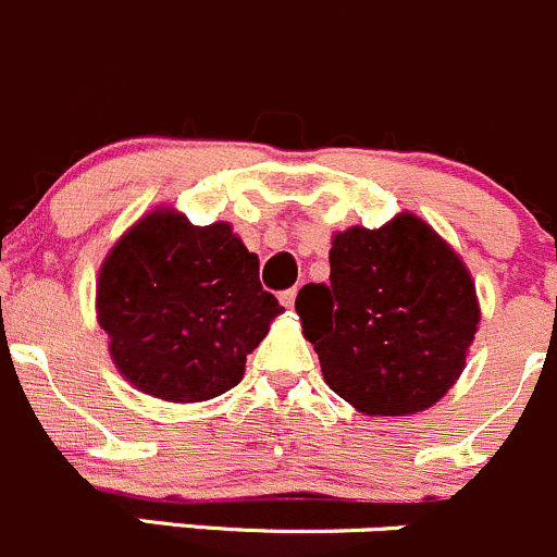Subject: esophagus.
<instances>
[{
    "label": "esophagus",
    "mask_w": 557,
    "mask_h": 557,
    "mask_svg": "<svg viewBox=\"0 0 557 557\" xmlns=\"http://www.w3.org/2000/svg\"><path fill=\"white\" fill-rule=\"evenodd\" d=\"M296 294H299V290H296V288H288V290H283V294H280V305H283V307H294V301H296Z\"/></svg>",
    "instance_id": "obj_1"
}]
</instances>
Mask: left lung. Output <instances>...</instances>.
<instances>
[{
	"label": "left lung",
	"instance_id": "obj_1",
	"mask_svg": "<svg viewBox=\"0 0 557 557\" xmlns=\"http://www.w3.org/2000/svg\"><path fill=\"white\" fill-rule=\"evenodd\" d=\"M329 283L296 296L329 388L370 416L438 403L466 367L479 323L460 256L413 214L332 239Z\"/></svg>",
	"mask_w": 557,
	"mask_h": 557
}]
</instances>
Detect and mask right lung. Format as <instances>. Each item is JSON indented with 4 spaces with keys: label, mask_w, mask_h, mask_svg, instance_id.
I'll return each instance as SVG.
<instances>
[{
    "label": "right lung",
    "mask_w": 557,
    "mask_h": 557,
    "mask_svg": "<svg viewBox=\"0 0 557 557\" xmlns=\"http://www.w3.org/2000/svg\"><path fill=\"white\" fill-rule=\"evenodd\" d=\"M277 312L258 256L228 223L198 228L171 209L138 220L97 280L113 364L135 388L171 403L234 388Z\"/></svg>",
    "instance_id": "1"
}]
</instances>
